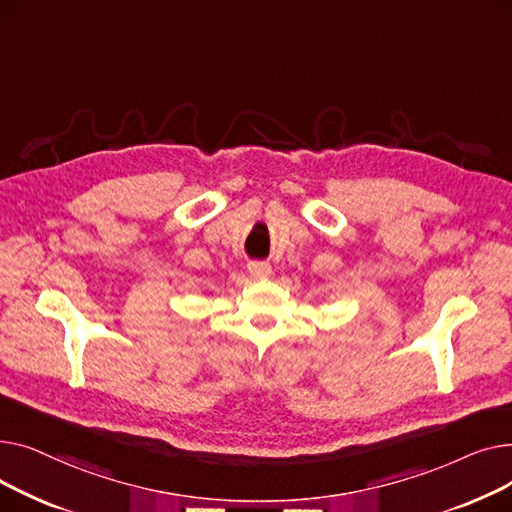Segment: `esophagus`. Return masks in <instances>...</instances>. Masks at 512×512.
Instances as JSON below:
<instances>
[{
	"mask_svg": "<svg viewBox=\"0 0 512 512\" xmlns=\"http://www.w3.org/2000/svg\"><path fill=\"white\" fill-rule=\"evenodd\" d=\"M249 274L253 276V278H267V276H272V265L267 263V261H249Z\"/></svg>",
	"mask_w": 512,
	"mask_h": 512,
	"instance_id": "1",
	"label": "esophagus"
}]
</instances>
